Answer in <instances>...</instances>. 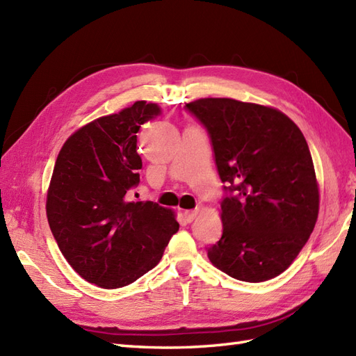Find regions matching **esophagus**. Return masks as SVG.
Here are the masks:
<instances>
[{"label": "esophagus", "mask_w": 356, "mask_h": 356, "mask_svg": "<svg viewBox=\"0 0 356 356\" xmlns=\"http://www.w3.org/2000/svg\"><path fill=\"white\" fill-rule=\"evenodd\" d=\"M197 215H198V211H185L184 212V216H185L186 222H193L195 218H197Z\"/></svg>", "instance_id": "34e87169"}]
</instances>
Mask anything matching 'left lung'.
Masks as SVG:
<instances>
[{"label": "left lung", "mask_w": 356, "mask_h": 356, "mask_svg": "<svg viewBox=\"0 0 356 356\" xmlns=\"http://www.w3.org/2000/svg\"><path fill=\"white\" fill-rule=\"evenodd\" d=\"M211 136L222 236L207 248L212 265L236 280L266 281L304 248L318 215V186L299 127L270 106L227 97L185 105Z\"/></svg>", "instance_id": "8db88e82"}]
</instances>
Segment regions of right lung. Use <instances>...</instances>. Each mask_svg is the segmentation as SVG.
<instances>
[{
  "instance_id": "add662e5",
  "label": "right lung",
  "mask_w": 356,
  "mask_h": 356,
  "mask_svg": "<svg viewBox=\"0 0 356 356\" xmlns=\"http://www.w3.org/2000/svg\"><path fill=\"white\" fill-rule=\"evenodd\" d=\"M161 114L138 100L70 135L51 177L47 215L69 265L102 289L131 284L158 265L179 222L170 209L131 200L143 162L136 132Z\"/></svg>"
}]
</instances>
